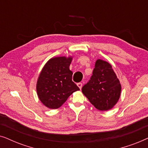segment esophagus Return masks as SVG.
I'll return each instance as SVG.
<instances>
[{"mask_svg":"<svg viewBox=\"0 0 148 148\" xmlns=\"http://www.w3.org/2000/svg\"><path fill=\"white\" fill-rule=\"evenodd\" d=\"M77 85H78V87H79L80 89H81V88H82V82H78V83L77 84Z\"/></svg>","mask_w":148,"mask_h":148,"instance_id":"34e87169","label":"esophagus"}]
</instances>
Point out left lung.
I'll list each match as a JSON object with an SVG mask.
<instances>
[{
  "mask_svg": "<svg viewBox=\"0 0 148 148\" xmlns=\"http://www.w3.org/2000/svg\"><path fill=\"white\" fill-rule=\"evenodd\" d=\"M82 92L97 110L112 109L121 96V85L111 65L101 60L96 61L92 75Z\"/></svg>",
  "mask_w": 148,
  "mask_h": 148,
  "instance_id": "1",
  "label": "left lung"
}]
</instances>
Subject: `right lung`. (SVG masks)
<instances>
[{
  "mask_svg": "<svg viewBox=\"0 0 148 148\" xmlns=\"http://www.w3.org/2000/svg\"><path fill=\"white\" fill-rule=\"evenodd\" d=\"M72 57L51 58L43 67L36 84L40 101L50 109H57L73 92L80 90L72 81L73 73L69 67Z\"/></svg>",
  "mask_w": 148,
  "mask_h": 148,
  "instance_id": "right-lung-1",
  "label": "right lung"
}]
</instances>
